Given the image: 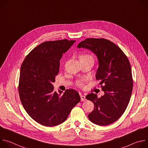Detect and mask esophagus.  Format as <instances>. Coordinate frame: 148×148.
I'll return each mask as SVG.
<instances>
[{
  "label": "esophagus",
  "mask_w": 148,
  "mask_h": 148,
  "mask_svg": "<svg viewBox=\"0 0 148 148\" xmlns=\"http://www.w3.org/2000/svg\"><path fill=\"white\" fill-rule=\"evenodd\" d=\"M80 97H81V101H85L86 100V97L84 96V95H80Z\"/></svg>",
  "instance_id": "1"
}]
</instances>
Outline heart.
Instances as JSON below:
<instances>
[{
  "instance_id": "1",
  "label": "heart",
  "mask_w": 148,
  "mask_h": 148,
  "mask_svg": "<svg viewBox=\"0 0 148 148\" xmlns=\"http://www.w3.org/2000/svg\"><path fill=\"white\" fill-rule=\"evenodd\" d=\"M88 58H92V57L88 54H84L80 56V59H86ZM76 85L79 87H83L84 86V82L83 80L78 79L76 81Z\"/></svg>"
}]
</instances>
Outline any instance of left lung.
I'll use <instances>...</instances> for the list:
<instances>
[{
	"label": "left lung",
	"instance_id": "8db88e82",
	"mask_svg": "<svg viewBox=\"0 0 148 148\" xmlns=\"http://www.w3.org/2000/svg\"><path fill=\"white\" fill-rule=\"evenodd\" d=\"M77 47L88 49L97 56L99 67L95 77L105 92L99 98L94 93L86 96L94 104L88 118L98 125H110L122 116L130 101L133 88L130 62L122 50L107 39L88 38Z\"/></svg>",
	"mask_w": 148,
	"mask_h": 148
}]
</instances>
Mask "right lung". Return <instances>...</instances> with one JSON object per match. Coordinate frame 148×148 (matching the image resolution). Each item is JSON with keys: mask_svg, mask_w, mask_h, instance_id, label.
Wrapping results in <instances>:
<instances>
[{"mask_svg": "<svg viewBox=\"0 0 148 148\" xmlns=\"http://www.w3.org/2000/svg\"><path fill=\"white\" fill-rule=\"evenodd\" d=\"M67 39L48 41L33 49L20 68L18 94L29 116L37 123L54 126L64 122L80 101L77 91L66 90L61 94L54 90L52 83L59 72L60 60L75 43Z\"/></svg>", "mask_w": 148, "mask_h": 148, "instance_id": "add662e5", "label": "right lung"}]
</instances>
